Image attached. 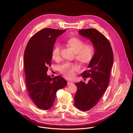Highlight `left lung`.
Returning a JSON list of instances; mask_svg holds the SVG:
<instances>
[{
	"label": "left lung",
	"instance_id": "1",
	"mask_svg": "<svg viewBox=\"0 0 133 133\" xmlns=\"http://www.w3.org/2000/svg\"><path fill=\"white\" fill-rule=\"evenodd\" d=\"M62 30L44 28L34 34L24 52L26 83L29 96L40 109L48 110L52 106L56 94L67 85L61 76L48 75L54 45Z\"/></svg>",
	"mask_w": 133,
	"mask_h": 133
}]
</instances>
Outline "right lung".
Returning a JSON list of instances; mask_svg holds the SVG:
<instances>
[{
    "label": "right lung",
    "mask_w": 133,
    "mask_h": 133,
    "mask_svg": "<svg viewBox=\"0 0 133 133\" xmlns=\"http://www.w3.org/2000/svg\"><path fill=\"white\" fill-rule=\"evenodd\" d=\"M78 32L90 40L94 49L89 69L81 75L84 80L75 84L77 90L74 96L75 106L87 111L97 104L107 88L114 56L109 42L97 30L89 28Z\"/></svg>",
    "instance_id": "obj_1"
}]
</instances>
